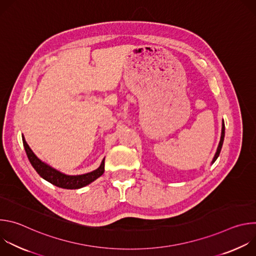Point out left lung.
Wrapping results in <instances>:
<instances>
[{"label": "left lung", "instance_id": "8db88e82", "mask_svg": "<svg viewBox=\"0 0 256 256\" xmlns=\"http://www.w3.org/2000/svg\"><path fill=\"white\" fill-rule=\"evenodd\" d=\"M224 136H225V124H224V120L222 122V132H221V138H220V142H218V146L216 148V152L212 160V164L214 163V161L218 159V155H220V152H221V149H222V146H223V142H224Z\"/></svg>", "mask_w": 256, "mask_h": 256}]
</instances>
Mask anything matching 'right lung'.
I'll list each match as a JSON object with an SVG mask.
<instances>
[{
    "instance_id": "1",
    "label": "right lung",
    "mask_w": 256,
    "mask_h": 256,
    "mask_svg": "<svg viewBox=\"0 0 256 256\" xmlns=\"http://www.w3.org/2000/svg\"><path fill=\"white\" fill-rule=\"evenodd\" d=\"M22 140L24 144V149L26 152V155L28 157L29 162L31 163L32 167L36 170L44 180L50 182L52 184L66 190H78L81 188H84L91 182L96 180L98 177H100L104 173V160H102L100 166L88 173L81 174V175H66L48 164L42 161L38 156H36L33 151L30 149L28 144L25 140L24 136H22Z\"/></svg>"
}]
</instances>
